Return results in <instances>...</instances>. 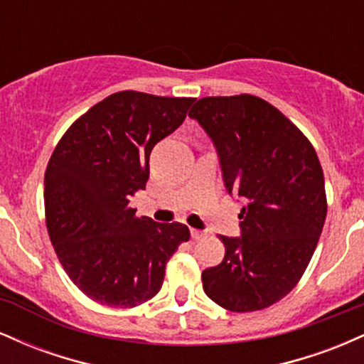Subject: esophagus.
<instances>
[{
  "instance_id": "obj_1",
  "label": "esophagus",
  "mask_w": 364,
  "mask_h": 364,
  "mask_svg": "<svg viewBox=\"0 0 364 364\" xmlns=\"http://www.w3.org/2000/svg\"><path fill=\"white\" fill-rule=\"evenodd\" d=\"M190 232H191V237H193V240H203V237H205V232L203 231H198V229H190Z\"/></svg>"
}]
</instances>
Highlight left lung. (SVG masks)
<instances>
[{"instance_id":"1","label":"left lung","mask_w":364,"mask_h":364,"mask_svg":"<svg viewBox=\"0 0 364 364\" xmlns=\"http://www.w3.org/2000/svg\"><path fill=\"white\" fill-rule=\"evenodd\" d=\"M188 116L214 141L225 190L245 202L241 237L219 236L224 260L203 270V291L229 311L272 306L299 282L323 229L318 156L301 129L257 95L198 99Z\"/></svg>"}]
</instances>
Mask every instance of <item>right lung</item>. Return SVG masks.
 Returning a JSON list of instances; mask_svg holds the SVG:
<instances>
[{"label":"right lung","mask_w":364,"mask_h":364,"mask_svg":"<svg viewBox=\"0 0 364 364\" xmlns=\"http://www.w3.org/2000/svg\"><path fill=\"white\" fill-rule=\"evenodd\" d=\"M191 97L123 90L66 129L44 176L46 224L60 263L94 301L133 308L161 291L166 263L190 240L181 223L139 217L154 145L186 118Z\"/></svg>","instance_id":"obj_1"}]
</instances>
